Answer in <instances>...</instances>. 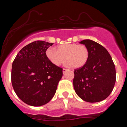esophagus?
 <instances>
[{
    "instance_id": "34e87169",
    "label": "esophagus",
    "mask_w": 127,
    "mask_h": 127,
    "mask_svg": "<svg viewBox=\"0 0 127 127\" xmlns=\"http://www.w3.org/2000/svg\"><path fill=\"white\" fill-rule=\"evenodd\" d=\"M67 70V69H66V68H63V73H64Z\"/></svg>"
}]
</instances>
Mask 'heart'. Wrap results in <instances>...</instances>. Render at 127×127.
Returning a JSON list of instances; mask_svg holds the SVG:
<instances>
[{"mask_svg":"<svg viewBox=\"0 0 127 127\" xmlns=\"http://www.w3.org/2000/svg\"><path fill=\"white\" fill-rule=\"evenodd\" d=\"M46 57L54 65L59 66L67 61L68 66L79 68L87 63L89 58V51L85 45L77 43H68L59 45L55 48L48 49Z\"/></svg>","mask_w":127,"mask_h":127,"instance_id":"1","label":"heart"}]
</instances>
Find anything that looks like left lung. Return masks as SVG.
<instances>
[{"mask_svg": "<svg viewBox=\"0 0 127 127\" xmlns=\"http://www.w3.org/2000/svg\"><path fill=\"white\" fill-rule=\"evenodd\" d=\"M80 43L88 49L89 58L85 65L74 71V89L84 101H101L110 95L114 88L115 64L107 49L102 45L90 39Z\"/></svg>", "mask_w": 127, "mask_h": 127, "instance_id": "left-lung-1", "label": "left lung"}]
</instances>
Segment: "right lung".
<instances>
[{"label": "right lung", "mask_w": 127, "mask_h": 127, "mask_svg": "<svg viewBox=\"0 0 127 127\" xmlns=\"http://www.w3.org/2000/svg\"><path fill=\"white\" fill-rule=\"evenodd\" d=\"M52 44L42 40L32 42L20 51L12 63L13 88L29 105L40 106L48 103L62 78L63 68L46 57V50Z\"/></svg>", "instance_id": "add662e5"}]
</instances>
